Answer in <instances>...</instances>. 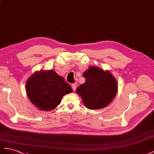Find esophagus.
Listing matches in <instances>:
<instances>
[{
	"instance_id": "34e87169",
	"label": "esophagus",
	"mask_w": 154,
	"mask_h": 154,
	"mask_svg": "<svg viewBox=\"0 0 154 154\" xmlns=\"http://www.w3.org/2000/svg\"><path fill=\"white\" fill-rule=\"evenodd\" d=\"M72 87L73 90V91H75V90L77 88V84H76V83H73V84H72Z\"/></svg>"
}]
</instances>
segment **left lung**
I'll return each instance as SVG.
<instances>
[{
	"label": "left lung",
	"instance_id": "left-lung-1",
	"mask_svg": "<svg viewBox=\"0 0 154 154\" xmlns=\"http://www.w3.org/2000/svg\"><path fill=\"white\" fill-rule=\"evenodd\" d=\"M82 76L85 82L79 86L76 92L85 106L90 109H101L110 103L117 92V82L109 71L90 66Z\"/></svg>",
	"mask_w": 154,
	"mask_h": 154
}]
</instances>
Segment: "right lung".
Returning <instances> with one entry per match:
<instances>
[{"instance_id":"obj_1","label":"right lung","mask_w":154,"mask_h":154,"mask_svg":"<svg viewBox=\"0 0 154 154\" xmlns=\"http://www.w3.org/2000/svg\"><path fill=\"white\" fill-rule=\"evenodd\" d=\"M26 91L35 106L48 112L57 106L63 97L73 90L63 77L51 69L35 72L26 82Z\"/></svg>"}]
</instances>
